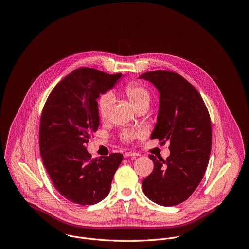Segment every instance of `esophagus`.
I'll return each mask as SVG.
<instances>
[{"mask_svg": "<svg viewBox=\"0 0 249 249\" xmlns=\"http://www.w3.org/2000/svg\"><path fill=\"white\" fill-rule=\"evenodd\" d=\"M138 155H139V153H137V152H131V151L126 152V153L124 154V156H125V157H130V156L136 157V156H138Z\"/></svg>", "mask_w": 249, "mask_h": 249, "instance_id": "obj_1", "label": "esophagus"}]
</instances>
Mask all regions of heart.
Returning a JSON list of instances; mask_svg holds the SVG:
<instances>
[{
    "label": "heart",
    "instance_id": "1",
    "mask_svg": "<svg viewBox=\"0 0 249 249\" xmlns=\"http://www.w3.org/2000/svg\"><path fill=\"white\" fill-rule=\"evenodd\" d=\"M125 94L136 109L142 107H148L150 103V94L148 90L144 86L139 84V83L132 82L130 84H128L125 88ZM113 101L114 97L111 93L105 94L99 100V113L103 119L107 118L111 107L113 105ZM140 135V132L126 131L123 134V139L127 142H130L133 139L138 138Z\"/></svg>",
    "mask_w": 249,
    "mask_h": 249
}]
</instances>
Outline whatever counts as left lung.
I'll return each instance as SVG.
<instances>
[{"label": "left lung", "instance_id": "obj_1", "mask_svg": "<svg viewBox=\"0 0 249 249\" xmlns=\"http://www.w3.org/2000/svg\"><path fill=\"white\" fill-rule=\"evenodd\" d=\"M139 78L150 82L159 94L150 139L170 142L166 160L149 155L154 168L143 179L142 190L154 203L174 206L187 200L204 176L212 143L210 116L199 93L181 75L156 70Z\"/></svg>", "mask_w": 249, "mask_h": 249}]
</instances>
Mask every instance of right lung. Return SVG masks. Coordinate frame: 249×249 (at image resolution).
I'll return each instance as SVG.
<instances>
[{
  "mask_svg": "<svg viewBox=\"0 0 249 249\" xmlns=\"http://www.w3.org/2000/svg\"><path fill=\"white\" fill-rule=\"evenodd\" d=\"M121 77V73L110 75L94 68L75 69L54 87L45 104L40 153L54 188L71 202L93 205L109 194L123 155L93 159L86 144L100 125L97 100Z\"/></svg>",
  "mask_w": 249,
  "mask_h": 249,
  "instance_id": "right-lung-1",
  "label": "right lung"
}]
</instances>
